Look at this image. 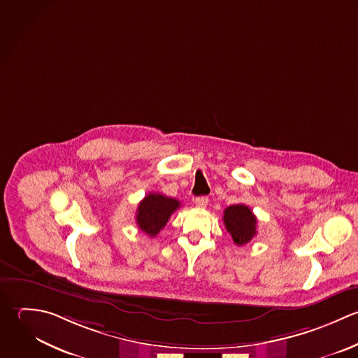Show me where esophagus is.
Listing matches in <instances>:
<instances>
[{"instance_id":"1","label":"esophagus","mask_w":358,"mask_h":358,"mask_svg":"<svg viewBox=\"0 0 358 358\" xmlns=\"http://www.w3.org/2000/svg\"><path fill=\"white\" fill-rule=\"evenodd\" d=\"M195 205L198 206V208H201V209H205L206 206H208V203H209V198L208 196H198V198H195Z\"/></svg>"}]
</instances>
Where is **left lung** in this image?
<instances>
[{
  "mask_svg": "<svg viewBox=\"0 0 358 358\" xmlns=\"http://www.w3.org/2000/svg\"><path fill=\"white\" fill-rule=\"evenodd\" d=\"M223 222L236 245H244L257 236V217L243 203L226 208Z\"/></svg>",
  "mask_w": 358,
  "mask_h": 358,
  "instance_id": "1",
  "label": "left lung"
}]
</instances>
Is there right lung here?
Returning <instances> with one entry per match:
<instances>
[{
    "mask_svg": "<svg viewBox=\"0 0 358 358\" xmlns=\"http://www.w3.org/2000/svg\"><path fill=\"white\" fill-rule=\"evenodd\" d=\"M180 205V201L174 198L150 192L138 205L136 224L148 236L156 237Z\"/></svg>",
    "mask_w": 358,
    "mask_h": 358,
    "instance_id": "right-lung-1",
    "label": "right lung"
}]
</instances>
